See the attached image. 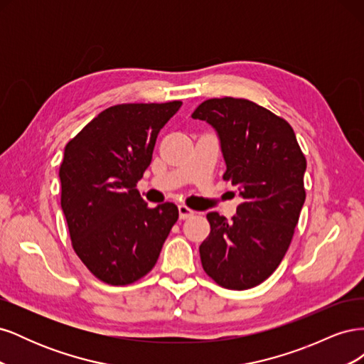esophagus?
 I'll use <instances>...</instances> for the list:
<instances>
[{
    "label": "esophagus",
    "mask_w": 364,
    "mask_h": 364,
    "mask_svg": "<svg viewBox=\"0 0 364 364\" xmlns=\"http://www.w3.org/2000/svg\"><path fill=\"white\" fill-rule=\"evenodd\" d=\"M196 213L193 211V209H190L188 206H185V205H179V217L182 218V220H185V218H190V217H193Z\"/></svg>",
    "instance_id": "34e87169"
}]
</instances>
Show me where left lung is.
I'll return each instance as SVG.
<instances>
[{
	"label": "left lung",
	"instance_id": "obj_1",
	"mask_svg": "<svg viewBox=\"0 0 364 364\" xmlns=\"http://www.w3.org/2000/svg\"><path fill=\"white\" fill-rule=\"evenodd\" d=\"M191 117L217 130L223 179L243 197L230 222L218 213L206 215L211 232L199 247L203 270L225 289H252L289 250L306 196V159L287 121L246 98H209Z\"/></svg>",
	"mask_w": 364,
	"mask_h": 364
}]
</instances>
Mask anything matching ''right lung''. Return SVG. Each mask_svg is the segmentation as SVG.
Returning <instances> with one entry per match:
<instances>
[{"instance_id": "add662e5", "label": "right lung", "mask_w": 364, "mask_h": 364, "mask_svg": "<svg viewBox=\"0 0 364 364\" xmlns=\"http://www.w3.org/2000/svg\"><path fill=\"white\" fill-rule=\"evenodd\" d=\"M182 102L105 109L65 147L60 205L71 245L95 278L127 285L155 267L178 222L171 202L150 208L136 183L151 162L159 130Z\"/></svg>"}]
</instances>
